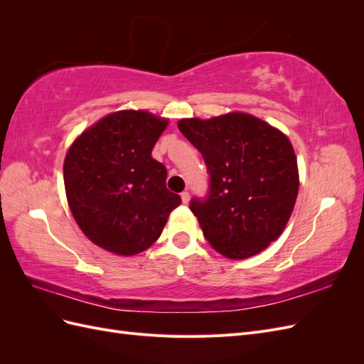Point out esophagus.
<instances>
[{"label": "esophagus", "instance_id": "1", "mask_svg": "<svg viewBox=\"0 0 364 364\" xmlns=\"http://www.w3.org/2000/svg\"><path fill=\"white\" fill-rule=\"evenodd\" d=\"M181 197H182V202L186 205L190 202V193L188 191H183V193H181Z\"/></svg>", "mask_w": 364, "mask_h": 364}]
</instances>
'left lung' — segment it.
Returning a JSON list of instances; mask_svg holds the SVG:
<instances>
[{
    "label": "left lung",
    "instance_id": "8db88e82",
    "mask_svg": "<svg viewBox=\"0 0 364 364\" xmlns=\"http://www.w3.org/2000/svg\"><path fill=\"white\" fill-rule=\"evenodd\" d=\"M178 127L209 173L208 196L190 202L209 245L226 258L245 259L278 240L299 190L289 138L243 112L183 118Z\"/></svg>",
    "mask_w": 364,
    "mask_h": 364
}]
</instances>
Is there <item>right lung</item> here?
<instances>
[{
  "instance_id": "obj_1",
  "label": "right lung",
  "mask_w": 364,
  "mask_h": 364,
  "mask_svg": "<svg viewBox=\"0 0 364 364\" xmlns=\"http://www.w3.org/2000/svg\"><path fill=\"white\" fill-rule=\"evenodd\" d=\"M168 121L147 111L109 114L70 147L63 181L73 217L94 245L136 255L159 238L181 205L151 150Z\"/></svg>"
}]
</instances>
